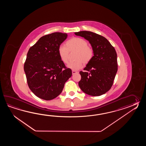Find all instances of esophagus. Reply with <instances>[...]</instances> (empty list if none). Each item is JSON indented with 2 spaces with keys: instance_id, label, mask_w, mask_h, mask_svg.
Listing matches in <instances>:
<instances>
[{
  "instance_id": "1",
  "label": "esophagus",
  "mask_w": 146,
  "mask_h": 146,
  "mask_svg": "<svg viewBox=\"0 0 146 146\" xmlns=\"http://www.w3.org/2000/svg\"><path fill=\"white\" fill-rule=\"evenodd\" d=\"M77 73H78V72L75 71V70H72V74H77Z\"/></svg>"
}]
</instances>
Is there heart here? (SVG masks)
Masks as SVG:
<instances>
[{"mask_svg":"<svg viewBox=\"0 0 146 146\" xmlns=\"http://www.w3.org/2000/svg\"><path fill=\"white\" fill-rule=\"evenodd\" d=\"M75 51L73 62H69L67 67L72 70H78L82 68L84 64H88L92 60L93 50L92 47L88 45L87 41L81 37H74L66 42L64 45L59 46L58 54L63 63L68 61L69 52Z\"/></svg>","mask_w":146,"mask_h":146,"instance_id":"b5f03b06","label":"heart"}]
</instances>
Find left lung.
Wrapping results in <instances>:
<instances>
[{
  "label": "left lung",
  "mask_w": 146,
  "mask_h": 146,
  "mask_svg": "<svg viewBox=\"0 0 146 146\" xmlns=\"http://www.w3.org/2000/svg\"><path fill=\"white\" fill-rule=\"evenodd\" d=\"M89 42L93 50V58L80 72L79 86L84 93L100 96L112 87L117 72V54L114 47L106 38L90 31L75 32Z\"/></svg>",
  "instance_id": "left-lung-1"
}]
</instances>
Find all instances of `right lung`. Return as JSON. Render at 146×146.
Listing matches in <instances>:
<instances>
[{
	"instance_id": "right-lung-1",
	"label": "right lung",
	"mask_w": 146,
	"mask_h": 146,
	"mask_svg": "<svg viewBox=\"0 0 146 146\" xmlns=\"http://www.w3.org/2000/svg\"><path fill=\"white\" fill-rule=\"evenodd\" d=\"M67 34L55 32L40 37L28 51L24 65L28 86L42 99L50 100L62 93L72 76L58 54V48Z\"/></svg>"
}]
</instances>
